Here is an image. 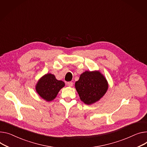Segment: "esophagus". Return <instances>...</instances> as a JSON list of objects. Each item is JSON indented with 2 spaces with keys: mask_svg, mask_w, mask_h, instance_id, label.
<instances>
[{
  "mask_svg": "<svg viewBox=\"0 0 147 147\" xmlns=\"http://www.w3.org/2000/svg\"><path fill=\"white\" fill-rule=\"evenodd\" d=\"M67 86H70V87H72V86H73V82H67Z\"/></svg>",
  "mask_w": 147,
  "mask_h": 147,
  "instance_id": "obj_1",
  "label": "esophagus"
}]
</instances>
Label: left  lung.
<instances>
[{
	"mask_svg": "<svg viewBox=\"0 0 147 147\" xmlns=\"http://www.w3.org/2000/svg\"><path fill=\"white\" fill-rule=\"evenodd\" d=\"M75 88L81 100L90 105L104 95L108 85L106 79L99 72L85 71L75 82Z\"/></svg>",
	"mask_w": 147,
	"mask_h": 147,
	"instance_id": "left-lung-1",
	"label": "left lung"
}]
</instances>
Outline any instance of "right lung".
I'll list each match as a JSON object with an SVG mask.
<instances>
[{
	"instance_id": "right-lung-1",
	"label": "right lung",
	"mask_w": 147,
	"mask_h": 147,
	"mask_svg": "<svg viewBox=\"0 0 147 147\" xmlns=\"http://www.w3.org/2000/svg\"><path fill=\"white\" fill-rule=\"evenodd\" d=\"M64 86L65 83L63 81L57 80L53 75L48 74L38 81L36 90L40 97L47 101H51L55 98L60 89Z\"/></svg>"
}]
</instances>
